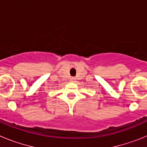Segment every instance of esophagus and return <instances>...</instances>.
I'll use <instances>...</instances> for the list:
<instances>
[{
  "mask_svg": "<svg viewBox=\"0 0 147 147\" xmlns=\"http://www.w3.org/2000/svg\"><path fill=\"white\" fill-rule=\"evenodd\" d=\"M70 80H71V82H74L75 80H76V79H75L74 77H71V79H70Z\"/></svg>",
  "mask_w": 147,
  "mask_h": 147,
  "instance_id": "1",
  "label": "esophagus"
}]
</instances>
